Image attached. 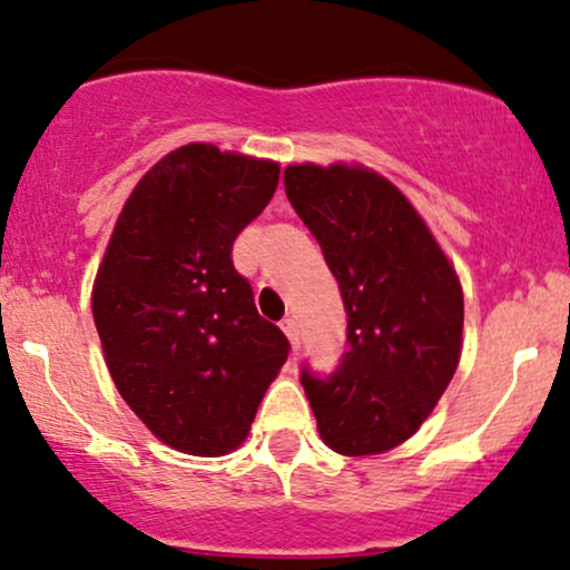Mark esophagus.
I'll use <instances>...</instances> for the list:
<instances>
[{"label":"esophagus","instance_id":"esophagus-1","mask_svg":"<svg viewBox=\"0 0 570 570\" xmlns=\"http://www.w3.org/2000/svg\"><path fill=\"white\" fill-rule=\"evenodd\" d=\"M281 328H284V334H286V340H289L292 351L297 353V347H299V326H297V321L284 318V321H281Z\"/></svg>","mask_w":570,"mask_h":570}]
</instances>
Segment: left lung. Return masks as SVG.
I'll return each mask as SVG.
<instances>
[{
    "label": "left lung",
    "instance_id": "obj_1",
    "mask_svg": "<svg viewBox=\"0 0 570 570\" xmlns=\"http://www.w3.org/2000/svg\"><path fill=\"white\" fill-rule=\"evenodd\" d=\"M284 185L347 311L337 372H303L321 441L342 456L385 454L433 414L462 358L456 267L403 190L363 164H289Z\"/></svg>",
    "mask_w": 570,
    "mask_h": 570
}]
</instances>
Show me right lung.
Returning <instances> with one entry per match:
<instances>
[{
  "label": "right lung",
  "mask_w": 570,
  "mask_h": 570,
  "mask_svg": "<svg viewBox=\"0 0 570 570\" xmlns=\"http://www.w3.org/2000/svg\"><path fill=\"white\" fill-rule=\"evenodd\" d=\"M278 175V161L212 142L169 150L137 180L95 276L92 318L114 385L183 454L236 451L289 355L230 257Z\"/></svg>",
  "instance_id": "right-lung-1"
}]
</instances>
